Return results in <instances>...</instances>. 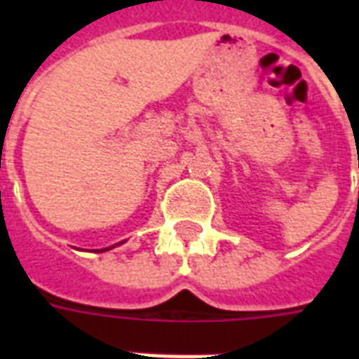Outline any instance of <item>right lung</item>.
I'll list each match as a JSON object with an SVG mask.
<instances>
[{
  "label": "right lung",
  "mask_w": 359,
  "mask_h": 359,
  "mask_svg": "<svg viewBox=\"0 0 359 359\" xmlns=\"http://www.w3.org/2000/svg\"><path fill=\"white\" fill-rule=\"evenodd\" d=\"M111 248H115V245H109V248H104V250H97V251H108V250H111Z\"/></svg>",
  "instance_id": "obj_1"
}]
</instances>
